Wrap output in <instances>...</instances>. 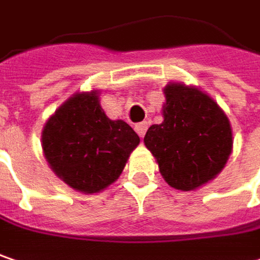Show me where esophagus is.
Instances as JSON below:
<instances>
[{
    "mask_svg": "<svg viewBox=\"0 0 260 260\" xmlns=\"http://www.w3.org/2000/svg\"><path fill=\"white\" fill-rule=\"evenodd\" d=\"M147 128H148V123H147V122H141V123H137V125H135V131H137V134H138L141 138L145 135Z\"/></svg>",
    "mask_w": 260,
    "mask_h": 260,
    "instance_id": "esophagus-1",
    "label": "esophagus"
}]
</instances>
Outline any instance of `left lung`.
I'll use <instances>...</instances> for the list:
<instances>
[{
  "label": "left lung",
  "instance_id": "8db88e82",
  "mask_svg": "<svg viewBox=\"0 0 260 260\" xmlns=\"http://www.w3.org/2000/svg\"><path fill=\"white\" fill-rule=\"evenodd\" d=\"M163 94V122L148 128L144 144L172 188L197 190L219 175L230 159V119L219 104L197 86L169 82Z\"/></svg>",
  "mask_w": 260,
  "mask_h": 260
}]
</instances>
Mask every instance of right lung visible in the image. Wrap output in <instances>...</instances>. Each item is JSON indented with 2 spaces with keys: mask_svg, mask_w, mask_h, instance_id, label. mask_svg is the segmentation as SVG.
Wrapping results in <instances>:
<instances>
[{
  "mask_svg": "<svg viewBox=\"0 0 260 260\" xmlns=\"http://www.w3.org/2000/svg\"><path fill=\"white\" fill-rule=\"evenodd\" d=\"M42 151L53 172L70 188L94 194L120 176L140 137L125 120H112L100 91L75 92L45 122Z\"/></svg>",
  "mask_w": 260,
  "mask_h": 260,
  "instance_id": "1",
  "label": "right lung"
}]
</instances>
